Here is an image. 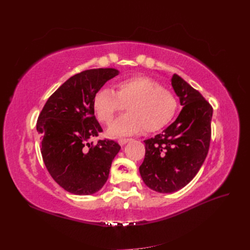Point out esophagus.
<instances>
[{
	"label": "esophagus",
	"mask_w": 250,
	"mask_h": 250,
	"mask_svg": "<svg viewBox=\"0 0 250 250\" xmlns=\"http://www.w3.org/2000/svg\"><path fill=\"white\" fill-rule=\"evenodd\" d=\"M129 141H131V139H120L119 141H118V143L120 144L121 146H124L126 143H128Z\"/></svg>",
	"instance_id": "esophagus-1"
}]
</instances>
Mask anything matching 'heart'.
<instances>
[{
	"instance_id": "heart-1",
	"label": "heart",
	"mask_w": 250,
	"mask_h": 250,
	"mask_svg": "<svg viewBox=\"0 0 250 250\" xmlns=\"http://www.w3.org/2000/svg\"><path fill=\"white\" fill-rule=\"evenodd\" d=\"M116 88L117 92L101 87L93 99L96 116L104 124H109L126 107L129 110L109 126L107 134L111 138L135 134L143 128L149 132L160 130L175 115L176 97L152 78L135 76L124 79L117 83Z\"/></svg>"
}]
</instances>
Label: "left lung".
Segmentation results:
<instances>
[{
	"label": "left lung",
	"mask_w": 250,
	"mask_h": 250,
	"mask_svg": "<svg viewBox=\"0 0 250 250\" xmlns=\"http://www.w3.org/2000/svg\"><path fill=\"white\" fill-rule=\"evenodd\" d=\"M171 84L183 109L177 119L154 138L144 141L142 179L151 190L173 193L198 173L208 152L213 108L198 90L174 74Z\"/></svg>",
	"instance_id": "1"
}]
</instances>
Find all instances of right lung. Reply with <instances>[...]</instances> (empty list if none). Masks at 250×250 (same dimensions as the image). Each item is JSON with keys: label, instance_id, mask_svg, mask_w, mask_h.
<instances>
[{"label": "right lung", "instance_id": "right-lung-1", "mask_svg": "<svg viewBox=\"0 0 250 250\" xmlns=\"http://www.w3.org/2000/svg\"><path fill=\"white\" fill-rule=\"evenodd\" d=\"M117 75L112 67L74 75L49 98L37 120L43 163L53 179L72 194L101 190L121 149L115 141L88 142L102 131L95 118L94 96Z\"/></svg>", "mask_w": 250, "mask_h": 250}]
</instances>
